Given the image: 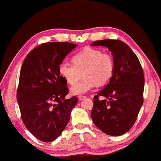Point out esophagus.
I'll return each mask as SVG.
<instances>
[{
	"instance_id": "obj_1",
	"label": "esophagus",
	"mask_w": 161,
	"mask_h": 161,
	"mask_svg": "<svg viewBox=\"0 0 161 161\" xmlns=\"http://www.w3.org/2000/svg\"><path fill=\"white\" fill-rule=\"evenodd\" d=\"M85 98H86V96H82V95H80V96H79L78 99H79V100L81 101L84 99H85Z\"/></svg>"
}]
</instances>
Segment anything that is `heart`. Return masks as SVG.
I'll return each instance as SVG.
<instances>
[{
	"label": "heart",
	"mask_w": 161,
	"mask_h": 161,
	"mask_svg": "<svg viewBox=\"0 0 161 161\" xmlns=\"http://www.w3.org/2000/svg\"><path fill=\"white\" fill-rule=\"evenodd\" d=\"M72 63L62 61L59 72L69 84L77 83L82 73L84 78L71 88V93L82 94L97 85L102 86L110 80L114 72V60L110 54L97 49L87 48L73 57Z\"/></svg>",
	"instance_id": "b5f03b06"
}]
</instances>
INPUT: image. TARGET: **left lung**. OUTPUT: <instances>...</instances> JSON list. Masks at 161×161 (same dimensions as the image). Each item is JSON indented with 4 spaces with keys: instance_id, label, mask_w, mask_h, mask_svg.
Masks as SVG:
<instances>
[{
    "instance_id": "left-lung-1",
    "label": "left lung",
    "mask_w": 161,
    "mask_h": 161,
    "mask_svg": "<svg viewBox=\"0 0 161 161\" xmlns=\"http://www.w3.org/2000/svg\"><path fill=\"white\" fill-rule=\"evenodd\" d=\"M91 45L107 47L114 60L109 82L94 97L92 119L103 133L123 135L133 126L143 103L142 67L136 54L121 40H97Z\"/></svg>"
}]
</instances>
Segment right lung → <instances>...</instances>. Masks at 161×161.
<instances>
[{
	"mask_svg": "<svg viewBox=\"0 0 161 161\" xmlns=\"http://www.w3.org/2000/svg\"><path fill=\"white\" fill-rule=\"evenodd\" d=\"M77 46L64 42L44 43L34 48L22 65L17 92L22 120L43 142L58 138L78 102L77 97L65 99L69 89L59 72V64Z\"/></svg>",
	"mask_w": 161,
	"mask_h": 161,
	"instance_id": "right-lung-1",
	"label": "right lung"
}]
</instances>
